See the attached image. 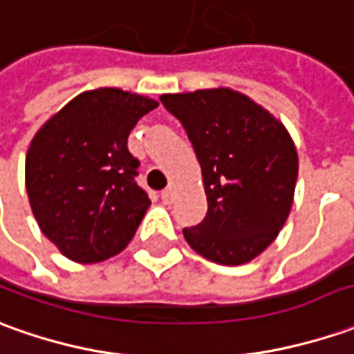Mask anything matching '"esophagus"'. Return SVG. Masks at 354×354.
Segmentation results:
<instances>
[{"label":"esophagus","instance_id":"34e87169","mask_svg":"<svg viewBox=\"0 0 354 354\" xmlns=\"http://www.w3.org/2000/svg\"><path fill=\"white\" fill-rule=\"evenodd\" d=\"M174 197H176V194H174V189H170V187L160 194V199H162V203H165V205H170V203L174 201Z\"/></svg>","mask_w":354,"mask_h":354}]
</instances>
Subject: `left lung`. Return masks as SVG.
Masks as SVG:
<instances>
[{"mask_svg":"<svg viewBox=\"0 0 354 354\" xmlns=\"http://www.w3.org/2000/svg\"><path fill=\"white\" fill-rule=\"evenodd\" d=\"M194 145L207 215L184 238L221 266L248 263L277 238L295 201L298 155L287 127L250 96L218 86L160 96Z\"/></svg>","mask_w":354,"mask_h":354,"instance_id":"1","label":"left lung"}]
</instances>
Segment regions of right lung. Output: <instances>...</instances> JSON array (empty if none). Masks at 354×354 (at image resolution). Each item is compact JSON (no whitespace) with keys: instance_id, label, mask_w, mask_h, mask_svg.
Returning <instances> with one entry per match:
<instances>
[{"instance_id":"right-lung-1","label":"right lung","mask_w":354,"mask_h":354,"mask_svg":"<svg viewBox=\"0 0 354 354\" xmlns=\"http://www.w3.org/2000/svg\"><path fill=\"white\" fill-rule=\"evenodd\" d=\"M149 96L114 86L85 91L32 137L25 160L30 209L44 236L71 261L98 263L131 242L151 199L136 184L127 137Z\"/></svg>"}]
</instances>
